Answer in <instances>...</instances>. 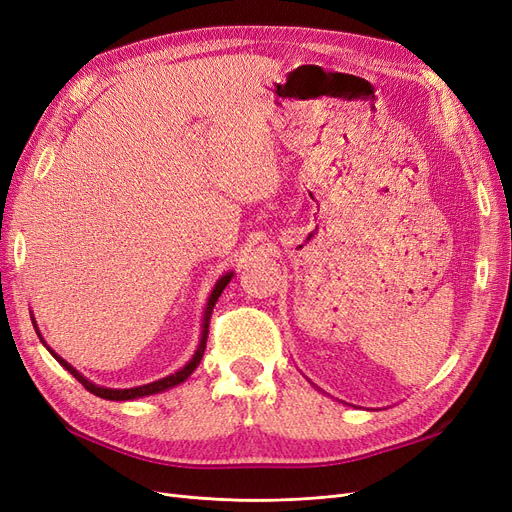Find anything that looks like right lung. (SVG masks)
<instances>
[{"label":"right lung","mask_w":512,"mask_h":512,"mask_svg":"<svg viewBox=\"0 0 512 512\" xmlns=\"http://www.w3.org/2000/svg\"><path fill=\"white\" fill-rule=\"evenodd\" d=\"M231 277H233V273H226L218 284H216V288H214V292H211V296H209V303H207V309H205V317H203V332H201V343H199V347H197V354L192 356V360L184 366V368H180L178 373H173V375H169V377H163V379H158V381H152V383H148V385H139V387H131V390H112V387H99V385H95V383H91L88 379H84L78 370L72 366V364H67L63 358H59L55 351L52 349H48L52 356L57 358V362L61 364V366H65V370H69V373H72L88 392L91 394H95V396H99V398H105V400H133V398H142V396H150V394H158V392H165V390H169V387H173V385H178V383H182V381H186L190 375H192V370H195L197 366H199V362H201V358H203V351H205V345H207V334H209V320H211V311H214V307H216V303H218V296L222 294V290L228 286V281H231ZM35 324V322H33ZM40 334V332H38Z\"/></svg>","instance_id":"add662e5"}]
</instances>
